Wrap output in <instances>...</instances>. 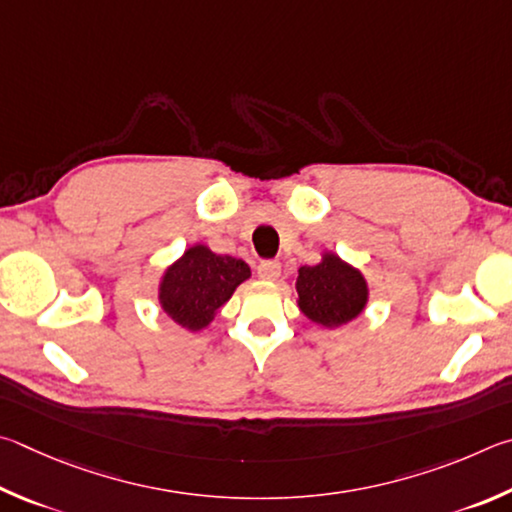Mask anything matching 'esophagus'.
Returning <instances> with one entry per match:
<instances>
[{
	"label": "esophagus",
	"instance_id": "34e87169",
	"mask_svg": "<svg viewBox=\"0 0 512 512\" xmlns=\"http://www.w3.org/2000/svg\"><path fill=\"white\" fill-rule=\"evenodd\" d=\"M258 276H261L263 281H276L281 276V265L276 261H263L258 265Z\"/></svg>",
	"mask_w": 512,
	"mask_h": 512
}]
</instances>
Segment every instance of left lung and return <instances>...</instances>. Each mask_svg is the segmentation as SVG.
<instances>
[{
    "label": "left lung",
    "mask_w": 512,
    "mask_h": 512,
    "mask_svg": "<svg viewBox=\"0 0 512 512\" xmlns=\"http://www.w3.org/2000/svg\"><path fill=\"white\" fill-rule=\"evenodd\" d=\"M299 308L324 328H339L362 315L369 301V285L360 270L326 251L319 265L301 267L297 279Z\"/></svg>",
    "instance_id": "8db88e82"
}]
</instances>
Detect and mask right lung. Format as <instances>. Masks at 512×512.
Listing matches in <instances>:
<instances>
[{
	"label": "right lung",
	"instance_id": "obj_1",
	"mask_svg": "<svg viewBox=\"0 0 512 512\" xmlns=\"http://www.w3.org/2000/svg\"><path fill=\"white\" fill-rule=\"evenodd\" d=\"M249 276V265L240 258L215 254L206 245H193L161 276L159 306L177 326L195 333L211 324Z\"/></svg>",
	"mask_w": 512,
	"mask_h": 512
}]
</instances>
